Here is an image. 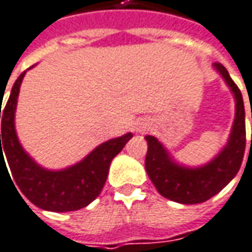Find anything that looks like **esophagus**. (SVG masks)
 I'll return each mask as SVG.
<instances>
[{
    "label": "esophagus",
    "instance_id": "1",
    "mask_svg": "<svg viewBox=\"0 0 252 252\" xmlns=\"http://www.w3.org/2000/svg\"><path fill=\"white\" fill-rule=\"evenodd\" d=\"M139 132H146V130H149V123L145 120V122H142V123H139V129H137Z\"/></svg>",
    "mask_w": 252,
    "mask_h": 252
}]
</instances>
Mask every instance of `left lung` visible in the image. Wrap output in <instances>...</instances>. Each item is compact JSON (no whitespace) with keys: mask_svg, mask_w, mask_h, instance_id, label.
Listing matches in <instances>:
<instances>
[{"mask_svg":"<svg viewBox=\"0 0 252 252\" xmlns=\"http://www.w3.org/2000/svg\"><path fill=\"white\" fill-rule=\"evenodd\" d=\"M214 68L224 79L235 100V117L231 133L225 146L217 153V156L201 166H187L176 162L158 137L145 136L148 142V153L145 159L146 172L158 192L173 202L185 205L205 202L235 178L243 163L245 152V110L243 94L222 64L215 63Z\"/></svg>","mask_w":252,"mask_h":252,"instance_id":"left-lung-1","label":"left lung"}]
</instances>
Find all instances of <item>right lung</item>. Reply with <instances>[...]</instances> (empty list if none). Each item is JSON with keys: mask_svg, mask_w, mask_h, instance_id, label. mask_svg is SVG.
I'll return each mask as SVG.
<instances>
[{"mask_svg": "<svg viewBox=\"0 0 252 252\" xmlns=\"http://www.w3.org/2000/svg\"><path fill=\"white\" fill-rule=\"evenodd\" d=\"M24 76L26 71L14 83L2 112L0 106V169L1 165L4 169L7 168L5 153L17 187L35 207L51 212H68L87 207L100 195L113 158L133 137V133L129 132L103 142L68 168L59 171L43 168L24 151L15 132V110Z\"/></svg>", "mask_w": 252, "mask_h": 252, "instance_id": "obj_1", "label": "right lung"}]
</instances>
